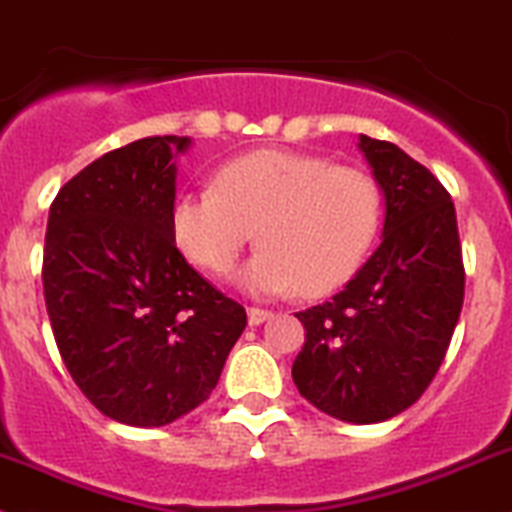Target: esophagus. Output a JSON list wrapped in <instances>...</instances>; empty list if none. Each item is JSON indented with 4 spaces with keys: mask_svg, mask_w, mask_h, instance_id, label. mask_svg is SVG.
<instances>
[{
    "mask_svg": "<svg viewBox=\"0 0 512 512\" xmlns=\"http://www.w3.org/2000/svg\"><path fill=\"white\" fill-rule=\"evenodd\" d=\"M247 318H250V326H260V323L270 321V318H272V310L255 308V305H252V308L247 310Z\"/></svg>",
    "mask_w": 512,
    "mask_h": 512,
    "instance_id": "1",
    "label": "esophagus"
}]
</instances>
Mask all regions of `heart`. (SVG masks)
<instances>
[{
    "instance_id": "b5f03b06",
    "label": "heart",
    "mask_w": 512,
    "mask_h": 512,
    "mask_svg": "<svg viewBox=\"0 0 512 512\" xmlns=\"http://www.w3.org/2000/svg\"><path fill=\"white\" fill-rule=\"evenodd\" d=\"M384 194L364 169L283 148L237 156L214 186L181 191L169 212L174 245L194 265L224 272L257 227L262 247L234 272L255 295L336 290L379 237Z\"/></svg>"
}]
</instances>
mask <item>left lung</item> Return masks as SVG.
<instances>
[{"label": "left lung", "instance_id": "8db88e82", "mask_svg": "<svg viewBox=\"0 0 512 512\" xmlns=\"http://www.w3.org/2000/svg\"><path fill=\"white\" fill-rule=\"evenodd\" d=\"M386 199L384 240L341 293L300 310V396L353 424L409 409L444 361L465 300L450 191L389 141L358 136Z\"/></svg>", "mask_w": 512, "mask_h": 512}]
</instances>
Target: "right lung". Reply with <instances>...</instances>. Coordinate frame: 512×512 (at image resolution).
Listing matches in <instances>:
<instances>
[{
  "instance_id": "right-lung-1",
  "label": "right lung",
  "mask_w": 512,
  "mask_h": 512,
  "mask_svg": "<svg viewBox=\"0 0 512 512\" xmlns=\"http://www.w3.org/2000/svg\"><path fill=\"white\" fill-rule=\"evenodd\" d=\"M186 136L108 151L57 191L42 285L70 376L105 417L164 427L209 399L247 326L169 227Z\"/></svg>"
}]
</instances>
